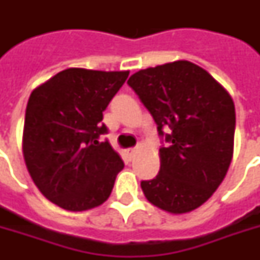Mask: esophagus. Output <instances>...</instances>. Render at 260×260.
Returning a JSON list of instances; mask_svg holds the SVG:
<instances>
[{
  "label": "esophagus",
  "instance_id": "34e87169",
  "mask_svg": "<svg viewBox=\"0 0 260 260\" xmlns=\"http://www.w3.org/2000/svg\"><path fill=\"white\" fill-rule=\"evenodd\" d=\"M138 150H139V147H135V148H131V150H128V154H129L131 156H134V155L136 154V152H138Z\"/></svg>",
  "mask_w": 260,
  "mask_h": 260
}]
</instances>
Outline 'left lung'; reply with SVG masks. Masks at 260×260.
<instances>
[{"mask_svg": "<svg viewBox=\"0 0 260 260\" xmlns=\"http://www.w3.org/2000/svg\"><path fill=\"white\" fill-rule=\"evenodd\" d=\"M128 85L166 142L159 150V174L142 181L143 193L169 213L197 209L220 186L232 160L236 114L230 93L187 60L138 71Z\"/></svg>", "mask_w": 260, "mask_h": 260, "instance_id": "8db88e82", "label": "left lung"}]
</instances>
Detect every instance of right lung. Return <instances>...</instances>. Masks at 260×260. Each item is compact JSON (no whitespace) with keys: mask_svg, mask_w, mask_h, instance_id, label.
Returning a JSON list of instances; mask_svg holds the SVG:
<instances>
[{"mask_svg":"<svg viewBox=\"0 0 260 260\" xmlns=\"http://www.w3.org/2000/svg\"><path fill=\"white\" fill-rule=\"evenodd\" d=\"M129 71L67 69L30 93L22 154L35 185L47 200L71 212L109 198L124 162L109 142L102 112Z\"/></svg>","mask_w":260,"mask_h":260,"instance_id":"right-lung-1","label":"right lung"}]
</instances>
